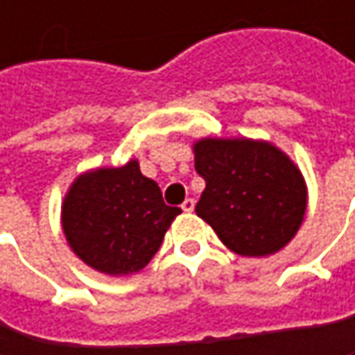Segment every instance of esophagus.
Here are the masks:
<instances>
[{"mask_svg":"<svg viewBox=\"0 0 355 355\" xmlns=\"http://www.w3.org/2000/svg\"><path fill=\"white\" fill-rule=\"evenodd\" d=\"M180 207H182V211H187V214H191V211L195 209V201H193V199H184Z\"/></svg>","mask_w":355,"mask_h":355,"instance_id":"34e87169","label":"esophagus"}]
</instances>
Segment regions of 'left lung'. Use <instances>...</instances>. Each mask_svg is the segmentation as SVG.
<instances>
[{
	"label": "left lung",
	"instance_id": "obj_1",
	"mask_svg": "<svg viewBox=\"0 0 355 355\" xmlns=\"http://www.w3.org/2000/svg\"><path fill=\"white\" fill-rule=\"evenodd\" d=\"M195 171L205 180L195 211L230 250L273 254L298 232L306 184L277 148L250 139H201L195 144Z\"/></svg>",
	"mask_w": 355,
	"mask_h": 355
}]
</instances>
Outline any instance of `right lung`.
<instances>
[{
  "instance_id": "obj_1",
  "label": "right lung",
  "mask_w": 355,
  "mask_h": 355,
  "mask_svg": "<svg viewBox=\"0 0 355 355\" xmlns=\"http://www.w3.org/2000/svg\"><path fill=\"white\" fill-rule=\"evenodd\" d=\"M180 207L162 199L135 160L78 178L63 201V232L73 252L108 275L144 269L158 252Z\"/></svg>"
}]
</instances>
